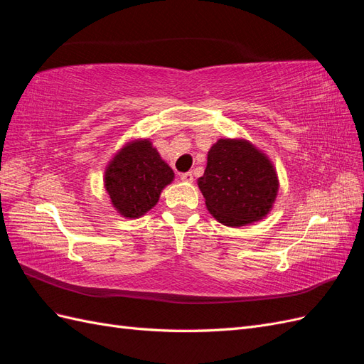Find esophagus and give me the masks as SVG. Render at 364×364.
Here are the masks:
<instances>
[{"mask_svg": "<svg viewBox=\"0 0 364 364\" xmlns=\"http://www.w3.org/2000/svg\"><path fill=\"white\" fill-rule=\"evenodd\" d=\"M181 179H182L183 182H193V173H191V171L182 173V174H181Z\"/></svg>", "mask_w": 364, "mask_h": 364, "instance_id": "obj_1", "label": "esophagus"}]
</instances>
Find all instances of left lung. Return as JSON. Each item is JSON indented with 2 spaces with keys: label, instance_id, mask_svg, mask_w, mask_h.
Wrapping results in <instances>:
<instances>
[{
  "label": "left lung",
  "instance_id": "obj_1",
  "mask_svg": "<svg viewBox=\"0 0 364 364\" xmlns=\"http://www.w3.org/2000/svg\"><path fill=\"white\" fill-rule=\"evenodd\" d=\"M197 185L209 214L230 228L264 218L278 194L270 159L246 139H218L208 151L206 170Z\"/></svg>",
  "mask_w": 364,
  "mask_h": 364
}]
</instances>
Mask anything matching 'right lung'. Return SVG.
I'll return each mask as SVG.
<instances>
[{
    "label": "right lung",
    "instance_id": "right-lung-1",
    "mask_svg": "<svg viewBox=\"0 0 364 364\" xmlns=\"http://www.w3.org/2000/svg\"><path fill=\"white\" fill-rule=\"evenodd\" d=\"M174 173L149 139L127 142L109 162L105 188L117 211L138 218L155 206Z\"/></svg>",
    "mask_w": 364,
    "mask_h": 364
}]
</instances>
